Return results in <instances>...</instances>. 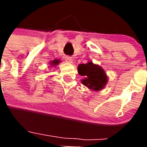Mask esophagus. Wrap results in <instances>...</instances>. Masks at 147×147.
<instances>
[{"instance_id": "1", "label": "esophagus", "mask_w": 147, "mask_h": 147, "mask_svg": "<svg viewBox=\"0 0 147 147\" xmlns=\"http://www.w3.org/2000/svg\"><path fill=\"white\" fill-rule=\"evenodd\" d=\"M65 61L67 62V63H73V62H74V59H73V58L71 57H68V56L65 57Z\"/></svg>"}]
</instances>
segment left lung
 <instances>
[{"mask_svg": "<svg viewBox=\"0 0 147 147\" xmlns=\"http://www.w3.org/2000/svg\"><path fill=\"white\" fill-rule=\"evenodd\" d=\"M77 70L78 74L84 76L81 82L93 91L104 89L108 82V77L103 68L91 61H88L86 64L79 65Z\"/></svg>", "mask_w": 147, "mask_h": 147, "instance_id": "left-lung-1", "label": "left lung"}]
</instances>
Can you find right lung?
Wrapping results in <instances>:
<instances>
[{
  "label": "right lung",
  "mask_w": 147,
  "mask_h": 147,
  "mask_svg": "<svg viewBox=\"0 0 147 147\" xmlns=\"http://www.w3.org/2000/svg\"><path fill=\"white\" fill-rule=\"evenodd\" d=\"M59 63V59H54V60L51 61V62H50V65L51 66H56Z\"/></svg>",
  "instance_id": "1"
}]
</instances>
